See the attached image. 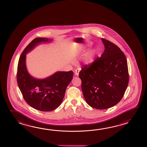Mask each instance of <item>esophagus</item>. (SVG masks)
Here are the masks:
<instances>
[{
  "instance_id": "34e87169",
  "label": "esophagus",
  "mask_w": 147,
  "mask_h": 147,
  "mask_svg": "<svg viewBox=\"0 0 147 147\" xmlns=\"http://www.w3.org/2000/svg\"><path fill=\"white\" fill-rule=\"evenodd\" d=\"M80 69H76V70H75V75H76V76H78L79 75V71H80Z\"/></svg>"
}]
</instances>
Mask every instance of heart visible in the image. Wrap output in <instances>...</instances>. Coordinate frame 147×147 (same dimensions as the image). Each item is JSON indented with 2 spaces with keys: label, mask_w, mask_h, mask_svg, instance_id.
<instances>
[{
  "label": "heart",
  "mask_w": 147,
  "mask_h": 147,
  "mask_svg": "<svg viewBox=\"0 0 147 147\" xmlns=\"http://www.w3.org/2000/svg\"><path fill=\"white\" fill-rule=\"evenodd\" d=\"M90 44L88 45V46H89ZM86 50V47H83L82 49V51H84ZM97 49L93 48L92 49L88 51L87 53L85 54L84 58V63L87 65H90L92 63H93L95 60L96 57L97 56Z\"/></svg>",
  "instance_id": "b5f03b06"
}]
</instances>
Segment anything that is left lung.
<instances>
[{
	"instance_id": "1",
	"label": "left lung",
	"mask_w": 147,
	"mask_h": 147,
	"mask_svg": "<svg viewBox=\"0 0 147 147\" xmlns=\"http://www.w3.org/2000/svg\"><path fill=\"white\" fill-rule=\"evenodd\" d=\"M105 50L93 63L84 65L79 77L84 99L90 106L106 109L121 100L128 87L126 57L115 44L102 38Z\"/></svg>"
}]
</instances>
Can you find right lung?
<instances>
[{
  "mask_svg": "<svg viewBox=\"0 0 147 147\" xmlns=\"http://www.w3.org/2000/svg\"><path fill=\"white\" fill-rule=\"evenodd\" d=\"M50 41L51 39L47 38L34 39L22 51L17 67V80L22 96L29 106L41 111H53L59 106L74 75L72 70L58 71L42 79L29 75L26 65V54L42 42Z\"/></svg>",
  "mask_w": 147,
  "mask_h": 147,
  "instance_id": "right-lung-1",
  "label": "right lung"
}]
</instances>
